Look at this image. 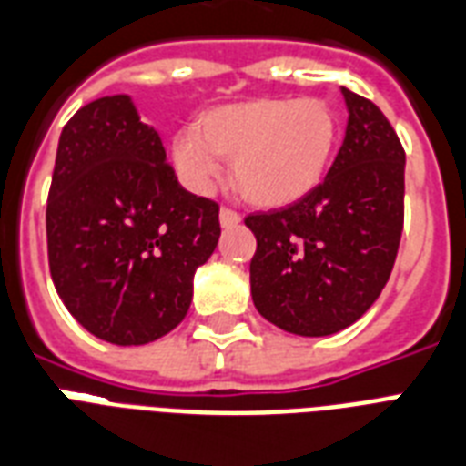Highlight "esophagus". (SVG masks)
<instances>
[{
	"mask_svg": "<svg viewBox=\"0 0 466 466\" xmlns=\"http://www.w3.org/2000/svg\"><path fill=\"white\" fill-rule=\"evenodd\" d=\"M241 222V215L232 208H222L220 210V225L222 227H237Z\"/></svg>",
	"mask_w": 466,
	"mask_h": 466,
	"instance_id": "esophagus-1",
	"label": "esophagus"
}]
</instances>
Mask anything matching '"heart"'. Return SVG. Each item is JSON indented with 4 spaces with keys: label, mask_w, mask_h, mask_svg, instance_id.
Here are the masks:
<instances>
[{
    "label": "heart",
    "mask_w": 466,
    "mask_h": 466,
    "mask_svg": "<svg viewBox=\"0 0 466 466\" xmlns=\"http://www.w3.org/2000/svg\"><path fill=\"white\" fill-rule=\"evenodd\" d=\"M338 115L320 97H251L208 109L172 143L177 169L208 191L232 160L234 187L258 208H285L323 181L338 146Z\"/></svg>",
    "instance_id": "obj_1"
}]
</instances>
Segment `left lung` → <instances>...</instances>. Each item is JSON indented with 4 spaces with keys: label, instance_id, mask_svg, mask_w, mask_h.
Masks as SVG:
<instances>
[{
    "label": "left lung",
    "instance_id": "1",
    "mask_svg": "<svg viewBox=\"0 0 466 466\" xmlns=\"http://www.w3.org/2000/svg\"><path fill=\"white\" fill-rule=\"evenodd\" d=\"M347 131L330 172L292 206L253 213L251 297L282 330L325 338L380 297L404 225V147L385 115L342 88Z\"/></svg>",
    "mask_w": 466,
    "mask_h": 466
}]
</instances>
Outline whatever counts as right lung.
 I'll list each match as a JSON object with an SVG mask.
<instances>
[{
  "label": "right lung",
  "instance_id": "add662e5",
  "mask_svg": "<svg viewBox=\"0 0 466 466\" xmlns=\"http://www.w3.org/2000/svg\"><path fill=\"white\" fill-rule=\"evenodd\" d=\"M220 206L177 181L128 96L88 102L59 136L47 198L52 282L105 342L147 344L184 320L194 272L220 239Z\"/></svg>",
  "mask_w": 466,
  "mask_h": 466
}]
</instances>
